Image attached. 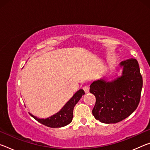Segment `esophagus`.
<instances>
[{
  "label": "esophagus",
  "instance_id": "1",
  "mask_svg": "<svg viewBox=\"0 0 150 150\" xmlns=\"http://www.w3.org/2000/svg\"><path fill=\"white\" fill-rule=\"evenodd\" d=\"M83 88V90H84V91L86 93L89 92V87H88L87 85H85Z\"/></svg>",
  "mask_w": 150,
  "mask_h": 150
}]
</instances>
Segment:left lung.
Listing matches in <instances>:
<instances>
[{
  "mask_svg": "<svg viewBox=\"0 0 150 150\" xmlns=\"http://www.w3.org/2000/svg\"><path fill=\"white\" fill-rule=\"evenodd\" d=\"M120 65L123 67L120 77L110 82L97 80L90 85V93L96 97L93 115L103 123H117L128 117L140 100L143 80L138 62L127 59Z\"/></svg>",
  "mask_w": 150,
  "mask_h": 150,
  "instance_id": "left-lung-1",
  "label": "left lung"
}]
</instances>
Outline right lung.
<instances>
[{
    "label": "right lung",
    "mask_w": 150,
    "mask_h": 150,
    "mask_svg": "<svg viewBox=\"0 0 150 150\" xmlns=\"http://www.w3.org/2000/svg\"><path fill=\"white\" fill-rule=\"evenodd\" d=\"M85 92L83 89L79 90L73 97L65 104L64 106L61 109V110L54 115L50 116L45 119L38 118L32 114L29 113L30 116H32L35 120H36L40 123L50 128H60L63 127L71 123L73 117V109L76 104L80 100Z\"/></svg>",
    "instance_id": "right-lung-1"
}]
</instances>
